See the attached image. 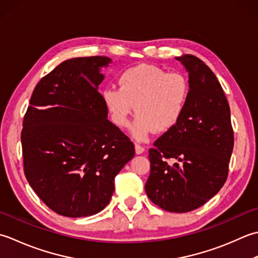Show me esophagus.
<instances>
[{
	"label": "esophagus",
	"instance_id": "34e87169",
	"mask_svg": "<svg viewBox=\"0 0 258 258\" xmlns=\"http://www.w3.org/2000/svg\"><path fill=\"white\" fill-rule=\"evenodd\" d=\"M135 151H136L137 155H141V154H143V152L145 151V148H144L143 146L136 144V145H135Z\"/></svg>",
	"mask_w": 258,
	"mask_h": 258
}]
</instances>
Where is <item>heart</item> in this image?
<instances>
[{
    "label": "heart",
    "instance_id": "b5f03b06",
    "mask_svg": "<svg viewBox=\"0 0 258 258\" xmlns=\"http://www.w3.org/2000/svg\"><path fill=\"white\" fill-rule=\"evenodd\" d=\"M120 88L107 87L102 98L113 122L124 128L131 114H138L130 128L137 140H146L156 133H166L179 121L190 92L188 79L151 64H139L119 78Z\"/></svg>",
    "mask_w": 258,
    "mask_h": 258
}]
</instances>
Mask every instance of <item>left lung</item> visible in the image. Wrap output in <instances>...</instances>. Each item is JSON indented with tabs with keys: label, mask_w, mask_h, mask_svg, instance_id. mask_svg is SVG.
Here are the masks:
<instances>
[{
	"label": "left lung",
	"mask_w": 258,
	"mask_h": 258,
	"mask_svg": "<svg viewBox=\"0 0 258 258\" xmlns=\"http://www.w3.org/2000/svg\"><path fill=\"white\" fill-rule=\"evenodd\" d=\"M176 60L188 72L190 92L179 121L149 150L150 175L145 189L160 208L187 213L203 206L224 186L234 134L229 104L214 72L191 54Z\"/></svg>",
	"instance_id": "8db88e82"
}]
</instances>
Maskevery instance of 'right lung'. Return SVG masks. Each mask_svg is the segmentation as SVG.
Here are the masks:
<instances>
[{
  "label": "right lung",
  "instance_id": "right-lung-1",
  "mask_svg": "<svg viewBox=\"0 0 258 258\" xmlns=\"http://www.w3.org/2000/svg\"><path fill=\"white\" fill-rule=\"evenodd\" d=\"M107 56L73 57L36 85L21 135L24 173L42 202L66 217L96 215L135 147L110 122L98 92Z\"/></svg>",
  "mask_w": 258,
  "mask_h": 258
}]
</instances>
